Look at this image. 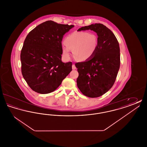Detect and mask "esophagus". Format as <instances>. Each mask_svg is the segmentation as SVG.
Listing matches in <instances>:
<instances>
[{"label": "esophagus", "instance_id": "esophagus-1", "mask_svg": "<svg viewBox=\"0 0 147 147\" xmlns=\"http://www.w3.org/2000/svg\"><path fill=\"white\" fill-rule=\"evenodd\" d=\"M72 69H73V70L76 69V67L75 64H73V65H72Z\"/></svg>", "mask_w": 147, "mask_h": 147}]
</instances>
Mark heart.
I'll list each match as a JSON object with an SVG mask.
<instances>
[{"mask_svg": "<svg viewBox=\"0 0 147 147\" xmlns=\"http://www.w3.org/2000/svg\"><path fill=\"white\" fill-rule=\"evenodd\" d=\"M62 49L63 57L69 59L73 51L74 58L79 61L90 59L96 53L98 48V36L94 33L74 31L68 35L64 40Z\"/></svg>", "mask_w": 147, "mask_h": 147, "instance_id": "1", "label": "heart"}]
</instances>
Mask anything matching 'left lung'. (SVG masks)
<instances>
[{
	"label": "left lung",
	"mask_w": 147,
	"mask_h": 147,
	"mask_svg": "<svg viewBox=\"0 0 147 147\" xmlns=\"http://www.w3.org/2000/svg\"><path fill=\"white\" fill-rule=\"evenodd\" d=\"M88 30L97 34L98 48L90 59L75 64L79 73L77 86L84 95L98 98L115 83L120 66V49L116 36L103 24H91L78 31Z\"/></svg>",
	"instance_id": "obj_1"
}]
</instances>
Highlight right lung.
I'll use <instances>...</instances> for the list:
<instances>
[{"instance_id": "1", "label": "right lung", "mask_w": 147, "mask_h": 147, "mask_svg": "<svg viewBox=\"0 0 147 147\" xmlns=\"http://www.w3.org/2000/svg\"><path fill=\"white\" fill-rule=\"evenodd\" d=\"M74 25L45 21L27 35L21 49V73L30 88L40 94L55 91L72 70L63 63L62 41Z\"/></svg>"}]
</instances>
